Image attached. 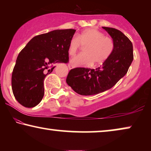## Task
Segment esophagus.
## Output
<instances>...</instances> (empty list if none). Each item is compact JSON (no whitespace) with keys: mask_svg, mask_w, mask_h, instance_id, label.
Instances as JSON below:
<instances>
[{"mask_svg":"<svg viewBox=\"0 0 151 151\" xmlns=\"http://www.w3.org/2000/svg\"><path fill=\"white\" fill-rule=\"evenodd\" d=\"M68 67H69V69H73V68H74L73 66L71 65V64H69V65H68Z\"/></svg>","mask_w":151,"mask_h":151,"instance_id":"34e87169","label":"esophagus"}]
</instances>
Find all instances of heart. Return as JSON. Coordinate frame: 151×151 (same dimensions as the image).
<instances>
[{
    "label": "heart",
    "instance_id": "obj_1",
    "mask_svg": "<svg viewBox=\"0 0 151 151\" xmlns=\"http://www.w3.org/2000/svg\"><path fill=\"white\" fill-rule=\"evenodd\" d=\"M81 46L84 48L83 54L78 55L70 60L73 66L99 65L104 63L114 49V43L109 37L104 36L102 32L94 28L86 29L78 34L76 38L70 40L68 53L73 56Z\"/></svg>",
    "mask_w": 151,
    "mask_h": 151
}]
</instances>
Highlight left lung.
<instances>
[{
    "label": "left lung",
    "mask_w": 151,
    "mask_h": 151,
    "mask_svg": "<svg viewBox=\"0 0 151 151\" xmlns=\"http://www.w3.org/2000/svg\"><path fill=\"white\" fill-rule=\"evenodd\" d=\"M114 43L112 54L96 69L78 67L70 70L66 79L68 85L82 96L98 94L112 88L127 74L133 60V44L116 29L102 27Z\"/></svg>",
    "instance_id": "1"
}]
</instances>
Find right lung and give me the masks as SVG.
<instances>
[{"instance_id": "obj_1", "label": "right lung", "mask_w": 151, "mask_h": 151, "mask_svg": "<svg viewBox=\"0 0 151 151\" xmlns=\"http://www.w3.org/2000/svg\"><path fill=\"white\" fill-rule=\"evenodd\" d=\"M76 30L57 29L33 38L20 51L12 76V87L16 100L32 108L44 96V79L57 63H67L68 48Z\"/></svg>"}]
</instances>
